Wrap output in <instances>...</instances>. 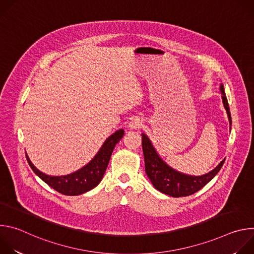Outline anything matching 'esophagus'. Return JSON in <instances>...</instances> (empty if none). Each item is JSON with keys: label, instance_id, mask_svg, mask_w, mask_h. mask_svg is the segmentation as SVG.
I'll return each instance as SVG.
<instances>
[{"label": "esophagus", "instance_id": "obj_1", "mask_svg": "<svg viewBox=\"0 0 254 254\" xmlns=\"http://www.w3.org/2000/svg\"><path fill=\"white\" fill-rule=\"evenodd\" d=\"M141 121L139 119H133L131 120V122L128 124V128L131 129V130H134V129H137L141 127Z\"/></svg>", "mask_w": 254, "mask_h": 254}]
</instances>
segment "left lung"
Here are the masks:
<instances>
[{
    "label": "left lung",
    "mask_w": 254,
    "mask_h": 254,
    "mask_svg": "<svg viewBox=\"0 0 254 254\" xmlns=\"http://www.w3.org/2000/svg\"><path fill=\"white\" fill-rule=\"evenodd\" d=\"M220 90L223 105L231 127V115L223 84L220 85ZM141 144L144 157V168L153 186L158 191L176 198L190 196L202 189L220 171L225 162V159L222 160L218 166L205 175L191 176L180 173L165 163L154 148L151 139L144 133H141Z\"/></svg>",
    "instance_id": "obj_1"
}]
</instances>
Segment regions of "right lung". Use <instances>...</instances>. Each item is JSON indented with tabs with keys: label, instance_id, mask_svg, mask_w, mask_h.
Listing matches in <instances>:
<instances>
[{
	"label": "right lung",
	"instance_id": "1",
	"mask_svg": "<svg viewBox=\"0 0 254 254\" xmlns=\"http://www.w3.org/2000/svg\"><path fill=\"white\" fill-rule=\"evenodd\" d=\"M124 134V129L117 130L106 138L96 156L86 166L66 176H48L36 168L27 155L26 158L33 172L51 188L66 196H77L90 191L100 183L116 144Z\"/></svg>",
	"mask_w": 254,
	"mask_h": 254
}]
</instances>
